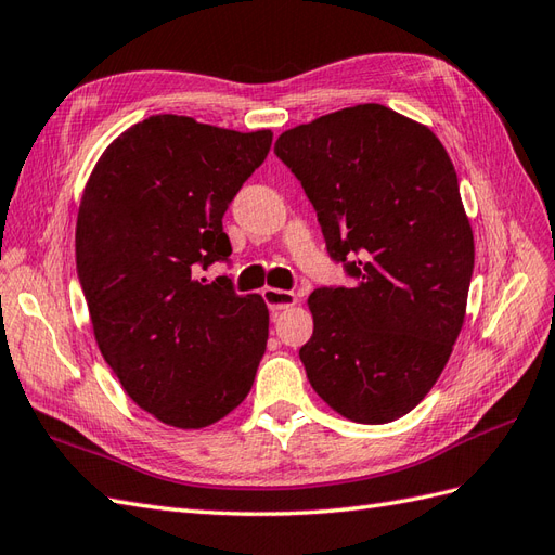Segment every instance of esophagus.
Instances as JSON below:
<instances>
[{
  "label": "esophagus",
  "mask_w": 555,
  "mask_h": 555,
  "mask_svg": "<svg viewBox=\"0 0 555 555\" xmlns=\"http://www.w3.org/2000/svg\"><path fill=\"white\" fill-rule=\"evenodd\" d=\"M262 297H264V302H267V307L274 311V314H279V311H283V309H288V307H293L295 302H297V295L295 293H291V291H281V288H262Z\"/></svg>",
  "instance_id": "1"
}]
</instances>
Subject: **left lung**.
<instances>
[{
  "label": "left lung",
  "mask_w": 555,
  "mask_h": 555,
  "mask_svg": "<svg viewBox=\"0 0 555 555\" xmlns=\"http://www.w3.org/2000/svg\"><path fill=\"white\" fill-rule=\"evenodd\" d=\"M274 152L357 279L309 295V385L351 422L399 420L436 385L466 314L474 232L450 156L424 124L377 103L283 131Z\"/></svg>",
  "instance_id": "8db88e82"
}]
</instances>
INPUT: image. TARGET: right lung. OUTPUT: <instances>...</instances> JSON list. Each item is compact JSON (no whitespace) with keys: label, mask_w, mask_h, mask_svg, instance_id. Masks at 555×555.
<instances>
[{"label":"right lung","mask_w":555,"mask_h":555,"mask_svg":"<svg viewBox=\"0 0 555 555\" xmlns=\"http://www.w3.org/2000/svg\"><path fill=\"white\" fill-rule=\"evenodd\" d=\"M269 147V129L154 115L109 142L81 194L77 274L98 349L129 399L176 429L241 405L267 347L262 297L196 272L230 258L222 216Z\"/></svg>","instance_id":"add662e5"}]
</instances>
